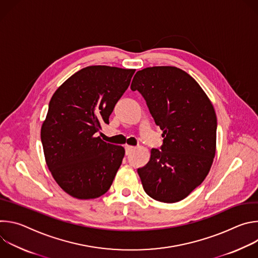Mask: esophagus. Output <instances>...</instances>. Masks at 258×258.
<instances>
[{
    "label": "esophagus",
    "instance_id": "obj_1",
    "mask_svg": "<svg viewBox=\"0 0 258 258\" xmlns=\"http://www.w3.org/2000/svg\"><path fill=\"white\" fill-rule=\"evenodd\" d=\"M135 149L134 146H131V145H125V152L126 154H130L132 153V151Z\"/></svg>",
    "mask_w": 258,
    "mask_h": 258
}]
</instances>
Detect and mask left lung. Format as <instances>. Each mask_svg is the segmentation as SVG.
<instances>
[{
	"mask_svg": "<svg viewBox=\"0 0 258 258\" xmlns=\"http://www.w3.org/2000/svg\"><path fill=\"white\" fill-rule=\"evenodd\" d=\"M131 89L148 105L163 138L149 162L138 169L151 198L164 203L185 199L207 176L216 150V114L199 84L174 66L139 70Z\"/></svg>",
	"mask_w": 258,
	"mask_h": 258,
	"instance_id": "8db88e82",
	"label": "left lung"
}]
</instances>
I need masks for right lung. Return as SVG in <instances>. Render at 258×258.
Instances as JSON below:
<instances>
[{
	"instance_id": "add662e5",
	"label": "right lung",
	"mask_w": 258,
	"mask_h": 258,
	"mask_svg": "<svg viewBox=\"0 0 258 258\" xmlns=\"http://www.w3.org/2000/svg\"><path fill=\"white\" fill-rule=\"evenodd\" d=\"M135 71L88 66L67 79L51 98L41 128L45 159L59 187L73 198L95 199L112 185L125 150L104 142L97 133L109 123Z\"/></svg>"
}]
</instances>
